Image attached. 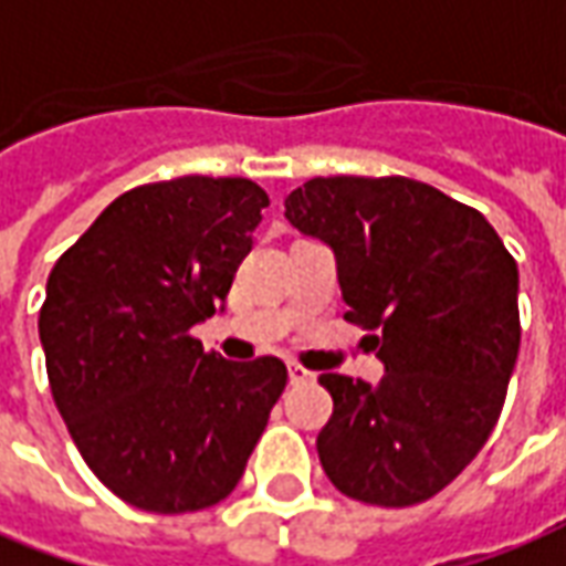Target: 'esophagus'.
Instances as JSON below:
<instances>
[{
	"label": "esophagus",
	"instance_id": "34e87169",
	"mask_svg": "<svg viewBox=\"0 0 566 566\" xmlns=\"http://www.w3.org/2000/svg\"><path fill=\"white\" fill-rule=\"evenodd\" d=\"M287 377H291V382H294V386H303V382H312V379H315V374L300 365H287Z\"/></svg>",
	"mask_w": 566,
	"mask_h": 566
}]
</instances>
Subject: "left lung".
Masks as SVG:
<instances>
[{"mask_svg": "<svg viewBox=\"0 0 566 566\" xmlns=\"http://www.w3.org/2000/svg\"><path fill=\"white\" fill-rule=\"evenodd\" d=\"M284 217L337 260L346 322L374 334L377 386L324 374L331 484L358 503H426L493 432L521 346L517 263L475 208L407 177H315Z\"/></svg>", "mask_w": 566, "mask_h": 566, "instance_id": "left-lung-1", "label": "left lung"}]
</instances>
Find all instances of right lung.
I'll use <instances>...</instances> for the list:
<instances>
[{
    "instance_id": "right-lung-1",
    "label": "right lung",
    "mask_w": 566,
    "mask_h": 566,
    "mask_svg": "<svg viewBox=\"0 0 566 566\" xmlns=\"http://www.w3.org/2000/svg\"><path fill=\"white\" fill-rule=\"evenodd\" d=\"M270 196L244 177L128 189L54 263L39 339L54 405L91 472L134 509L227 500L287 367L227 361L189 331L223 310Z\"/></svg>"
}]
</instances>
